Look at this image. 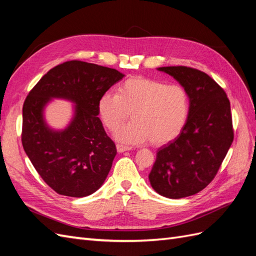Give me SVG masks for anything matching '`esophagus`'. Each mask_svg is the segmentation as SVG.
I'll list each match as a JSON object with an SVG mask.
<instances>
[{"instance_id": "esophagus-1", "label": "esophagus", "mask_w": 256, "mask_h": 256, "mask_svg": "<svg viewBox=\"0 0 256 256\" xmlns=\"http://www.w3.org/2000/svg\"><path fill=\"white\" fill-rule=\"evenodd\" d=\"M130 149H132V147H130V146L122 145V144H116L118 152H128V150H130Z\"/></svg>"}]
</instances>
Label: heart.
Wrapping results in <instances>:
<instances>
[{
  "mask_svg": "<svg viewBox=\"0 0 256 256\" xmlns=\"http://www.w3.org/2000/svg\"><path fill=\"white\" fill-rule=\"evenodd\" d=\"M189 107L188 92L182 85L136 76L122 82L116 93L102 94L98 114L110 130L119 128L130 114L133 120L116 130V138L134 144L150 140L152 145L159 146L178 136Z\"/></svg>",
  "mask_w": 256,
  "mask_h": 256,
  "instance_id": "1",
  "label": "heart"
}]
</instances>
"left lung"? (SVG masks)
<instances>
[{
	"instance_id": "left-lung-1",
	"label": "left lung",
	"mask_w": 256,
	"mask_h": 256,
	"mask_svg": "<svg viewBox=\"0 0 256 256\" xmlns=\"http://www.w3.org/2000/svg\"><path fill=\"white\" fill-rule=\"evenodd\" d=\"M158 70L186 88L190 107L180 135L159 148L149 182L159 194L180 199L204 189L225 159L234 140L230 102L204 72L184 66Z\"/></svg>"
}]
</instances>
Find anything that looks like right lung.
<instances>
[{
	"label": "right lung",
	"mask_w": 256,
	"mask_h": 256,
	"mask_svg": "<svg viewBox=\"0 0 256 256\" xmlns=\"http://www.w3.org/2000/svg\"><path fill=\"white\" fill-rule=\"evenodd\" d=\"M123 76L112 68L66 62L43 76L26 98L22 146L38 175L57 194L82 198L104 184L116 148L97 116L98 102ZM53 98L76 104L70 123L60 131L44 119V109Z\"/></svg>",
	"instance_id": "obj_1"
}]
</instances>
